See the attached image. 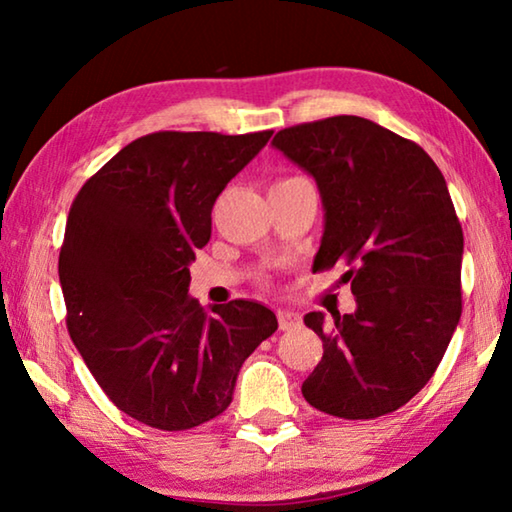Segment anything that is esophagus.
Here are the masks:
<instances>
[{
    "mask_svg": "<svg viewBox=\"0 0 512 512\" xmlns=\"http://www.w3.org/2000/svg\"><path fill=\"white\" fill-rule=\"evenodd\" d=\"M300 316L296 311H289V309H277V325H280L282 332H291V329L300 327Z\"/></svg>",
    "mask_w": 512,
    "mask_h": 512,
    "instance_id": "1",
    "label": "esophagus"
}]
</instances>
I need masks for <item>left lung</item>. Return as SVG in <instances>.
Segmentation results:
<instances>
[{
    "label": "left lung",
    "instance_id": "8db88e82",
    "mask_svg": "<svg viewBox=\"0 0 512 512\" xmlns=\"http://www.w3.org/2000/svg\"><path fill=\"white\" fill-rule=\"evenodd\" d=\"M273 146L323 196L314 271L345 266L357 298L332 325L305 316L323 359L302 395L343 420L393 413L436 372L463 311V228L443 173L422 146L354 115L282 128Z\"/></svg>",
    "mask_w": 512,
    "mask_h": 512
}]
</instances>
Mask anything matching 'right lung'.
Segmentation results:
<instances>
[{"mask_svg": "<svg viewBox=\"0 0 512 512\" xmlns=\"http://www.w3.org/2000/svg\"><path fill=\"white\" fill-rule=\"evenodd\" d=\"M273 131H160L124 146L69 207L58 275L67 332L131 418L185 431L221 415L244 363L277 329L271 309L187 296L212 207Z\"/></svg>", "mask_w": 512, "mask_h": 512, "instance_id": "1", "label": "right lung"}]
</instances>
